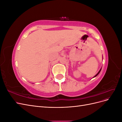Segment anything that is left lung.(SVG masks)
I'll list each match as a JSON object with an SVG mask.
<instances>
[{"label":"left lung","instance_id":"obj_1","mask_svg":"<svg viewBox=\"0 0 122 122\" xmlns=\"http://www.w3.org/2000/svg\"><path fill=\"white\" fill-rule=\"evenodd\" d=\"M101 69L100 70V71H99L98 72V73L97 74H96V75H95V76H94V77H96V76H97V75H98L99 74V73H100V71H101Z\"/></svg>","mask_w":122,"mask_h":122}]
</instances>
